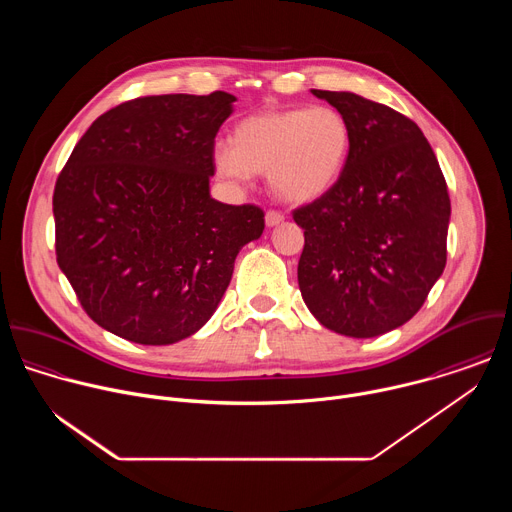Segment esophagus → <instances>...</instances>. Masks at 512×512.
<instances>
[{
  "label": "esophagus",
  "mask_w": 512,
  "mask_h": 512,
  "mask_svg": "<svg viewBox=\"0 0 512 512\" xmlns=\"http://www.w3.org/2000/svg\"><path fill=\"white\" fill-rule=\"evenodd\" d=\"M265 223H267V227H277L279 223H283V214L279 210H267Z\"/></svg>",
  "instance_id": "34e87169"
}]
</instances>
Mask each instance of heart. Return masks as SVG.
Returning a JSON list of instances; mask_svg holds the SVG:
<instances>
[{
    "label": "heart",
    "mask_w": 512,
    "mask_h": 512,
    "mask_svg": "<svg viewBox=\"0 0 512 512\" xmlns=\"http://www.w3.org/2000/svg\"><path fill=\"white\" fill-rule=\"evenodd\" d=\"M350 148V123L334 107L265 109L243 117L231 143L216 145L214 166L241 184L253 174H267L279 200L310 204L338 184Z\"/></svg>",
    "instance_id": "heart-1"
}]
</instances>
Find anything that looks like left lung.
<instances>
[{"label":"left lung","instance_id":"obj_1","mask_svg":"<svg viewBox=\"0 0 512 512\" xmlns=\"http://www.w3.org/2000/svg\"><path fill=\"white\" fill-rule=\"evenodd\" d=\"M312 95L348 119L352 148L338 184L294 210L300 291L328 330L373 338L411 320L444 273L446 178L409 117L346 91Z\"/></svg>","mask_w":512,"mask_h":512}]
</instances>
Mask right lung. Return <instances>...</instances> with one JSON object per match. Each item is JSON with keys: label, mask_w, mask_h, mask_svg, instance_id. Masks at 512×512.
I'll use <instances>...</instances> for the list:
<instances>
[{"label": "right lung", "mask_w": 512, "mask_h": 512, "mask_svg": "<svg viewBox=\"0 0 512 512\" xmlns=\"http://www.w3.org/2000/svg\"><path fill=\"white\" fill-rule=\"evenodd\" d=\"M235 101L214 91L121 103L62 168L56 261L111 334L150 346L192 336L221 304L239 251L261 237L259 206L210 196L214 137Z\"/></svg>", "instance_id": "add662e5"}]
</instances>
